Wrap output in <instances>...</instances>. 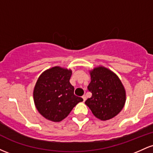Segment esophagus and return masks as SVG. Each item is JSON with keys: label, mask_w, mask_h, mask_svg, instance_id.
I'll return each mask as SVG.
<instances>
[{"label": "esophagus", "mask_w": 153, "mask_h": 153, "mask_svg": "<svg viewBox=\"0 0 153 153\" xmlns=\"http://www.w3.org/2000/svg\"><path fill=\"white\" fill-rule=\"evenodd\" d=\"M82 99H83V101H85V100H86V96H85V95H83V96H82Z\"/></svg>", "instance_id": "obj_1"}]
</instances>
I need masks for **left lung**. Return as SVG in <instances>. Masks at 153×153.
Instances as JSON below:
<instances>
[{"instance_id":"left-lung-1","label":"left lung","mask_w":153,"mask_h":153,"mask_svg":"<svg viewBox=\"0 0 153 153\" xmlns=\"http://www.w3.org/2000/svg\"><path fill=\"white\" fill-rule=\"evenodd\" d=\"M91 82L88 89L92 96L85 101L96 118L108 120L122 111L126 101V92L119 77L104 67L90 72Z\"/></svg>"}]
</instances>
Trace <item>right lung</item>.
<instances>
[{"instance_id": "1", "label": "right lung", "mask_w": 153, "mask_h": 153, "mask_svg": "<svg viewBox=\"0 0 153 153\" xmlns=\"http://www.w3.org/2000/svg\"><path fill=\"white\" fill-rule=\"evenodd\" d=\"M71 75V70L56 66L39 77L33 93L34 101L40 114L48 120L60 122L77 103L83 101L74 94V87L70 82Z\"/></svg>"}]
</instances>
